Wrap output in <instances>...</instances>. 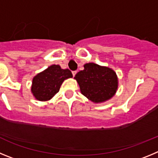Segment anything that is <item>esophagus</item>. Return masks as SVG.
Returning a JSON list of instances; mask_svg holds the SVG:
<instances>
[{
    "label": "esophagus",
    "instance_id": "1",
    "mask_svg": "<svg viewBox=\"0 0 158 158\" xmlns=\"http://www.w3.org/2000/svg\"><path fill=\"white\" fill-rule=\"evenodd\" d=\"M76 73H77V70H74V71H73V77L75 76V75H76Z\"/></svg>",
    "mask_w": 158,
    "mask_h": 158
}]
</instances>
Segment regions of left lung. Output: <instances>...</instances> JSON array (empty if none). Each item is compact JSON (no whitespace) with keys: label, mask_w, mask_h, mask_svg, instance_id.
Listing matches in <instances>:
<instances>
[{"label":"left lung","mask_w":158,"mask_h":158,"mask_svg":"<svg viewBox=\"0 0 158 158\" xmlns=\"http://www.w3.org/2000/svg\"><path fill=\"white\" fill-rule=\"evenodd\" d=\"M84 68L74 77L82 94L95 103L111 98L118 87L116 73L108 67L95 63L85 64Z\"/></svg>","instance_id":"8db88e82"}]
</instances>
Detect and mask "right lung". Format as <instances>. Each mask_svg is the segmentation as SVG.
Instances as JSON below:
<instances>
[{"instance_id":"add662e5","label":"right lung","mask_w":158,"mask_h":158,"mask_svg":"<svg viewBox=\"0 0 158 158\" xmlns=\"http://www.w3.org/2000/svg\"><path fill=\"white\" fill-rule=\"evenodd\" d=\"M72 77L69 69H63L60 65H52L33 78L31 92L38 100L46 101L59 91L64 80Z\"/></svg>"}]
</instances>
